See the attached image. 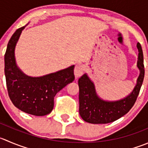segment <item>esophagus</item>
<instances>
[{"instance_id": "34e87169", "label": "esophagus", "mask_w": 148, "mask_h": 148, "mask_svg": "<svg viewBox=\"0 0 148 148\" xmlns=\"http://www.w3.org/2000/svg\"><path fill=\"white\" fill-rule=\"evenodd\" d=\"M84 71V66L82 65H79L76 66L75 69H74V75H75L76 78H79V77H81L83 74Z\"/></svg>"}]
</instances>
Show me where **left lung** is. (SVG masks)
<instances>
[{
    "label": "left lung",
    "instance_id": "8db88e82",
    "mask_svg": "<svg viewBox=\"0 0 148 148\" xmlns=\"http://www.w3.org/2000/svg\"><path fill=\"white\" fill-rule=\"evenodd\" d=\"M139 51L137 67L140 74L132 92L119 101H104L97 97L94 84L87 74L79 79V114L84 121L91 124H108L119 119L129 112L133 107L140 93L145 77L144 61L141 45H137Z\"/></svg>",
    "mask_w": 148,
    "mask_h": 148
}]
</instances>
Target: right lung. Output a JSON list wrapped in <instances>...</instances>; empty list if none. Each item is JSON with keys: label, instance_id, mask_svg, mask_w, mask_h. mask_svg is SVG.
Masks as SVG:
<instances>
[{"label": "right lung", "instance_id": "1", "mask_svg": "<svg viewBox=\"0 0 148 148\" xmlns=\"http://www.w3.org/2000/svg\"><path fill=\"white\" fill-rule=\"evenodd\" d=\"M18 29L8 41L5 51V76L8 96L13 104L27 114L45 116L52 111L57 92L74 79V66L40 77H31L16 65L14 49L21 31Z\"/></svg>", "mask_w": 148, "mask_h": 148}]
</instances>
